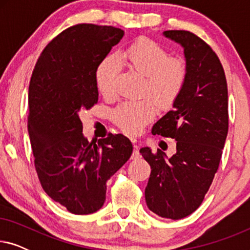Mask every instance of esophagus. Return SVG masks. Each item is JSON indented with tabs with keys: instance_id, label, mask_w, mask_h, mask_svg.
<instances>
[{
	"instance_id": "34e87169",
	"label": "esophagus",
	"mask_w": 250,
	"mask_h": 250,
	"mask_svg": "<svg viewBox=\"0 0 250 250\" xmlns=\"http://www.w3.org/2000/svg\"><path fill=\"white\" fill-rule=\"evenodd\" d=\"M133 142L135 143V140H134V141H133ZM133 146H134V150H133V153H132V156H131V159H138L139 157H140L139 146H138V145H134Z\"/></svg>"
}]
</instances>
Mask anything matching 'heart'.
Instances as JSON below:
<instances>
[{
	"mask_svg": "<svg viewBox=\"0 0 250 250\" xmlns=\"http://www.w3.org/2000/svg\"><path fill=\"white\" fill-rule=\"evenodd\" d=\"M116 59L146 77L145 92L162 108L172 105L183 90L187 70L183 61L170 58L168 52L151 40L141 39L117 54ZM118 63L107 58L99 64L95 80L99 91L104 97L114 93ZM157 105L150 99L125 101L115 109L114 121L125 132L136 134L155 118Z\"/></svg>",
	"mask_w": 250,
	"mask_h": 250,
	"instance_id": "obj_1",
	"label": "heart"
}]
</instances>
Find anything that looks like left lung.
<instances>
[{"instance_id": "left-lung-1", "label": "left lung", "mask_w": 250, "mask_h": 250, "mask_svg": "<svg viewBox=\"0 0 250 250\" xmlns=\"http://www.w3.org/2000/svg\"><path fill=\"white\" fill-rule=\"evenodd\" d=\"M163 35L180 44L187 80L170 110L152 126V134L175 139L176 152L140 149L151 167L146 188V206L172 220L189 216L203 203L217 172L229 129L228 84L216 53L186 30Z\"/></svg>"}]
</instances>
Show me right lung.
Listing matches in <instances>:
<instances>
[{
  "label": "right lung",
  "instance_id": "1",
  "mask_svg": "<svg viewBox=\"0 0 250 250\" xmlns=\"http://www.w3.org/2000/svg\"><path fill=\"white\" fill-rule=\"evenodd\" d=\"M124 32L81 23L59 34L41 54L28 93V133L44 191L76 215L100 209L107 181L132 155L126 136L98 143L83 134L80 115L98 102L95 74Z\"/></svg>",
  "mask_w": 250,
  "mask_h": 250
}]
</instances>
